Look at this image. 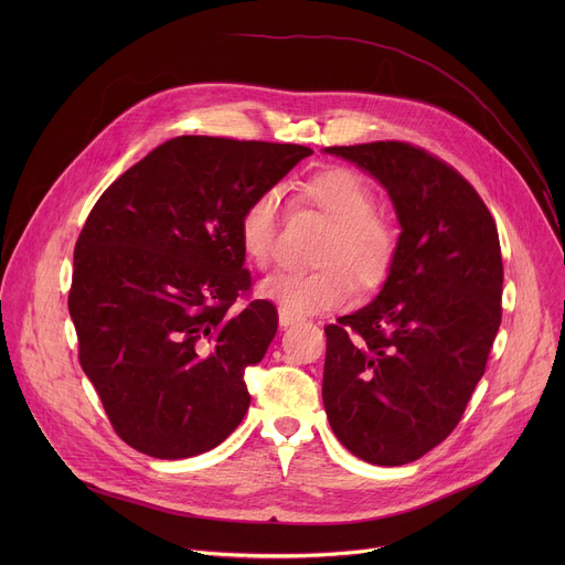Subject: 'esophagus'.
<instances>
[{"label": "esophagus", "mask_w": 565, "mask_h": 565, "mask_svg": "<svg viewBox=\"0 0 565 565\" xmlns=\"http://www.w3.org/2000/svg\"><path fill=\"white\" fill-rule=\"evenodd\" d=\"M295 321H297V315L288 312L286 308H279V327H281V329H288V327H292Z\"/></svg>", "instance_id": "esophagus-1"}]
</instances>
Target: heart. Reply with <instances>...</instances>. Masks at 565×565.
<instances>
[{
	"instance_id": "b5f03b06",
	"label": "heart",
	"mask_w": 565,
	"mask_h": 565,
	"mask_svg": "<svg viewBox=\"0 0 565 565\" xmlns=\"http://www.w3.org/2000/svg\"><path fill=\"white\" fill-rule=\"evenodd\" d=\"M301 196L324 214L333 227L321 246L312 270H279L268 277L259 292L275 299L292 315H312L347 303L353 295V278L364 288H377L391 273L395 238L377 218L373 190L351 170L333 168L315 174L301 185ZM279 192L257 194L238 216V246L246 259L264 268L277 246Z\"/></svg>"
}]
</instances>
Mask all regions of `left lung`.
Here are the masks:
<instances>
[{
  "label": "left lung",
  "mask_w": 565,
  "mask_h": 565,
  "mask_svg": "<svg viewBox=\"0 0 565 565\" xmlns=\"http://www.w3.org/2000/svg\"><path fill=\"white\" fill-rule=\"evenodd\" d=\"M388 194L399 236L380 292L324 327L321 397L338 440L380 467L407 465L458 425L501 327L497 223L476 190L407 142L327 147Z\"/></svg>",
  "instance_id": "left-lung-1"
}]
</instances>
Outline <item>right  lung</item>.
Returning <instances> with one entry per match:
<instances>
[{"label": "right lung", "mask_w": 565, "mask_h": 565, "mask_svg": "<svg viewBox=\"0 0 565 565\" xmlns=\"http://www.w3.org/2000/svg\"><path fill=\"white\" fill-rule=\"evenodd\" d=\"M312 149L179 136L129 168L94 205L73 253L68 312L79 364L116 434L179 460L244 420L246 366L264 360L277 310L255 299L238 216Z\"/></svg>", "instance_id": "right-lung-1"}]
</instances>
